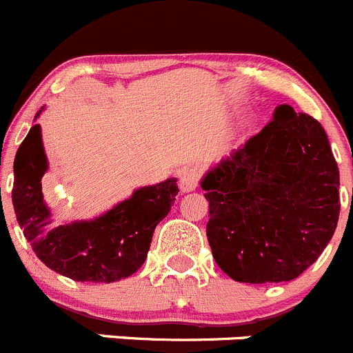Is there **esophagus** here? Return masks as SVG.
Instances as JSON below:
<instances>
[{
	"label": "esophagus",
	"instance_id": "34e87169",
	"mask_svg": "<svg viewBox=\"0 0 353 353\" xmlns=\"http://www.w3.org/2000/svg\"><path fill=\"white\" fill-rule=\"evenodd\" d=\"M202 172H200L199 167H190V169H184L183 174H181L179 179V188L183 193L193 192V190L199 186V181Z\"/></svg>",
	"mask_w": 353,
	"mask_h": 353
}]
</instances>
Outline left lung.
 Wrapping results in <instances>:
<instances>
[{"instance_id": "1", "label": "left lung", "mask_w": 353, "mask_h": 353, "mask_svg": "<svg viewBox=\"0 0 353 353\" xmlns=\"http://www.w3.org/2000/svg\"><path fill=\"white\" fill-rule=\"evenodd\" d=\"M216 263L241 283L303 274L339 218V170L316 119L276 107L272 121L200 181Z\"/></svg>"}]
</instances>
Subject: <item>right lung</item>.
Here are the masks:
<instances>
[{
  "label": "right lung",
  "mask_w": 353,
  "mask_h": 353,
  "mask_svg": "<svg viewBox=\"0 0 353 353\" xmlns=\"http://www.w3.org/2000/svg\"><path fill=\"white\" fill-rule=\"evenodd\" d=\"M46 172L42 130L33 125L15 154L12 202L19 227L38 259L74 281L112 283L137 272L154 228L174 205L179 192L176 179L142 186L94 220L56 225L42 193Z\"/></svg>",
  "instance_id": "add662e5"
}]
</instances>
